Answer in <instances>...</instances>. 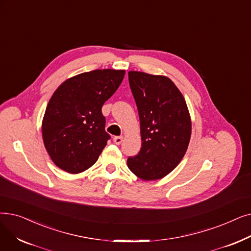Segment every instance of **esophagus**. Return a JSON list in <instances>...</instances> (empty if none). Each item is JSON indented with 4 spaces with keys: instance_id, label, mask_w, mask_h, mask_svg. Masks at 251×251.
Returning <instances> with one entry per match:
<instances>
[{
    "instance_id": "obj_1",
    "label": "esophagus",
    "mask_w": 251,
    "mask_h": 251,
    "mask_svg": "<svg viewBox=\"0 0 251 251\" xmlns=\"http://www.w3.org/2000/svg\"><path fill=\"white\" fill-rule=\"evenodd\" d=\"M113 141H114V144H116V145L122 144V141H123V136H115V137L113 138Z\"/></svg>"
}]
</instances>
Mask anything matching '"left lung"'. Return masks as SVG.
I'll return each mask as SVG.
<instances>
[{
	"instance_id": "1",
	"label": "left lung",
	"mask_w": 251,
	"mask_h": 251,
	"mask_svg": "<svg viewBox=\"0 0 251 251\" xmlns=\"http://www.w3.org/2000/svg\"><path fill=\"white\" fill-rule=\"evenodd\" d=\"M129 84L137 105L141 149L127 160L128 168L143 180H157L182 160L192 134L184 97L168 77L129 71Z\"/></svg>"
}]
</instances>
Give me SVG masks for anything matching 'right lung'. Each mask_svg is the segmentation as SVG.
Segmentation results:
<instances>
[{
	"instance_id": "right-lung-1",
	"label": "right lung",
	"mask_w": 251,
	"mask_h": 251,
	"mask_svg": "<svg viewBox=\"0 0 251 251\" xmlns=\"http://www.w3.org/2000/svg\"><path fill=\"white\" fill-rule=\"evenodd\" d=\"M124 75V70H94L69 78L54 91L43 117L42 136L58 168L78 174L99 159L111 137L101 107Z\"/></svg>"
}]
</instances>
